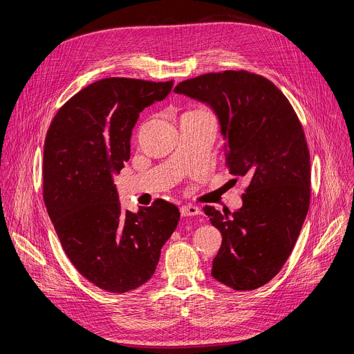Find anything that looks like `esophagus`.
I'll return each instance as SVG.
<instances>
[{"instance_id": "34e87169", "label": "esophagus", "mask_w": 354, "mask_h": 354, "mask_svg": "<svg viewBox=\"0 0 354 354\" xmlns=\"http://www.w3.org/2000/svg\"><path fill=\"white\" fill-rule=\"evenodd\" d=\"M200 214V209L196 206H182L180 207V216L182 217H189V216H197Z\"/></svg>"}]
</instances>
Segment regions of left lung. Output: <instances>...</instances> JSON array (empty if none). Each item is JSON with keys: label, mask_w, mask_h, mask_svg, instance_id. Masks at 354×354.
<instances>
[{"label": "left lung", "mask_w": 354, "mask_h": 354, "mask_svg": "<svg viewBox=\"0 0 354 354\" xmlns=\"http://www.w3.org/2000/svg\"><path fill=\"white\" fill-rule=\"evenodd\" d=\"M175 93L217 116L230 172L249 179L242 207L205 214L221 232L212 276L238 291L270 281L288 259L310 207V151L283 92L248 71L210 73L176 85Z\"/></svg>", "instance_id": "1"}]
</instances>
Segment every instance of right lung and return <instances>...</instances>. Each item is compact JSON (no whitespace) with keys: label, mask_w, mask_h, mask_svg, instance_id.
<instances>
[{"label":"right lung","mask_w":354,"mask_h":354,"mask_svg":"<svg viewBox=\"0 0 354 354\" xmlns=\"http://www.w3.org/2000/svg\"><path fill=\"white\" fill-rule=\"evenodd\" d=\"M174 82L99 80L55 116L43 153V198L66 255L91 283L109 292L153 277L179 221L165 200L123 212L113 176L130 158L138 113L165 99Z\"/></svg>","instance_id":"right-lung-1"}]
</instances>
